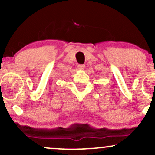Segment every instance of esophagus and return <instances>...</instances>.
Listing matches in <instances>:
<instances>
[{
    "instance_id": "obj_1",
    "label": "esophagus",
    "mask_w": 155,
    "mask_h": 155,
    "mask_svg": "<svg viewBox=\"0 0 155 155\" xmlns=\"http://www.w3.org/2000/svg\"><path fill=\"white\" fill-rule=\"evenodd\" d=\"M84 68H85L84 65H78V68H79V70H84Z\"/></svg>"
}]
</instances>
